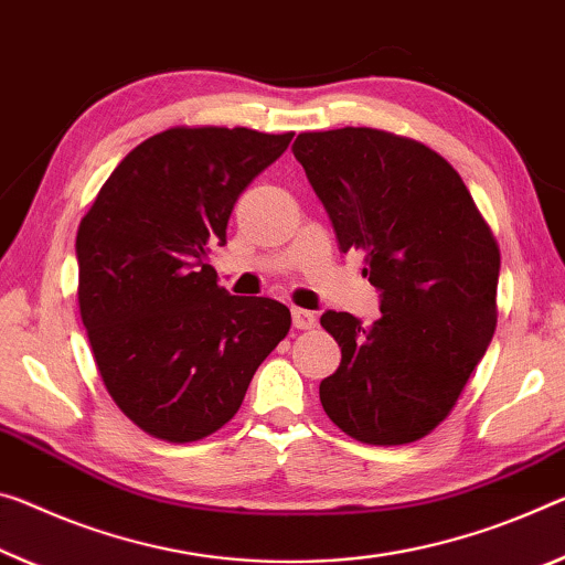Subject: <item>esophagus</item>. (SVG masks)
Here are the masks:
<instances>
[{"label":"esophagus","mask_w":565,"mask_h":565,"mask_svg":"<svg viewBox=\"0 0 565 565\" xmlns=\"http://www.w3.org/2000/svg\"><path fill=\"white\" fill-rule=\"evenodd\" d=\"M291 319H294V327L297 329H315L317 327V317L315 311H307V309H291Z\"/></svg>","instance_id":"esophagus-1"}]
</instances>
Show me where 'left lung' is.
Instances as JSON below:
<instances>
[{
  "mask_svg": "<svg viewBox=\"0 0 565 565\" xmlns=\"http://www.w3.org/2000/svg\"><path fill=\"white\" fill-rule=\"evenodd\" d=\"M294 158L334 226L339 250L364 256L382 291L372 327L321 315L342 347L319 384L321 407L366 445H407L450 415L498 321L500 248L447 160L377 128L299 132Z\"/></svg>",
  "mask_w": 565,
  "mask_h": 565,
  "instance_id": "8db88e82",
  "label": "left lung"
}]
</instances>
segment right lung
I'll return each instance as SVG.
<instances>
[{"instance_id":"add662e5","label":"right lung","mask_w":565,"mask_h":565,"mask_svg":"<svg viewBox=\"0 0 565 565\" xmlns=\"http://www.w3.org/2000/svg\"><path fill=\"white\" fill-rule=\"evenodd\" d=\"M294 132L175 125L142 140L77 228V301L107 395L132 425L195 443L236 415L291 311L231 297L205 264L238 195Z\"/></svg>"}]
</instances>
